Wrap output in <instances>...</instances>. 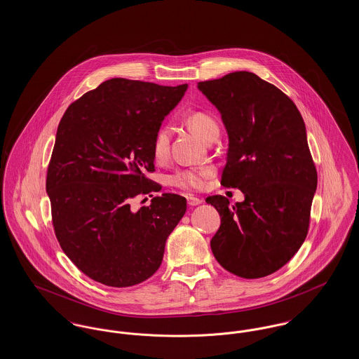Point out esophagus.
<instances>
[{
	"instance_id": "obj_1",
	"label": "esophagus",
	"mask_w": 359,
	"mask_h": 359,
	"mask_svg": "<svg viewBox=\"0 0 359 359\" xmlns=\"http://www.w3.org/2000/svg\"><path fill=\"white\" fill-rule=\"evenodd\" d=\"M187 202L188 205L194 207V205H202V202H203V201H202V199H199V198H195V196L189 195V196H187Z\"/></svg>"
}]
</instances>
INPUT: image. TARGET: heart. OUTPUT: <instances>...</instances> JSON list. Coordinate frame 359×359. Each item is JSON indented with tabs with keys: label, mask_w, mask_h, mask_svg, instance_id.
Segmentation results:
<instances>
[{
	"label": "heart",
	"mask_w": 359,
	"mask_h": 359,
	"mask_svg": "<svg viewBox=\"0 0 359 359\" xmlns=\"http://www.w3.org/2000/svg\"><path fill=\"white\" fill-rule=\"evenodd\" d=\"M189 128L205 140L210 133L219 130L218 122L205 111H194L187 117ZM171 128L168 125H163L154 133L152 142V152L154 158L163 160L168 156L170 144H171ZM212 173V168L207 165H194L187 168H180L173 172L171 176V184L175 187L183 188L188 191H201L205 187V179Z\"/></svg>",
	"instance_id": "1"
}]
</instances>
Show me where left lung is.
Instances as JSON below:
<instances>
[{
  "mask_svg": "<svg viewBox=\"0 0 359 359\" xmlns=\"http://www.w3.org/2000/svg\"><path fill=\"white\" fill-rule=\"evenodd\" d=\"M229 136L221 184L245 201L208 196L221 215L211 250L226 271L259 278L283 268L307 237L318 173L306 125L280 88L249 71L199 82Z\"/></svg>",
  "mask_w": 359,
  "mask_h": 359,
  "instance_id": "1",
  "label": "left lung"
}]
</instances>
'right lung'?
I'll return each instance as SVG.
<instances>
[{
  "instance_id": "obj_1",
  "label": "right lung",
  "mask_w": 359,
  "mask_h": 359,
  "mask_svg": "<svg viewBox=\"0 0 359 359\" xmlns=\"http://www.w3.org/2000/svg\"><path fill=\"white\" fill-rule=\"evenodd\" d=\"M187 87L113 78L71 103L57 126L46 183L55 234L75 266L107 287L149 278L186 214L176 194L130 205L161 189L144 172L154 171V133Z\"/></svg>"
}]
</instances>
